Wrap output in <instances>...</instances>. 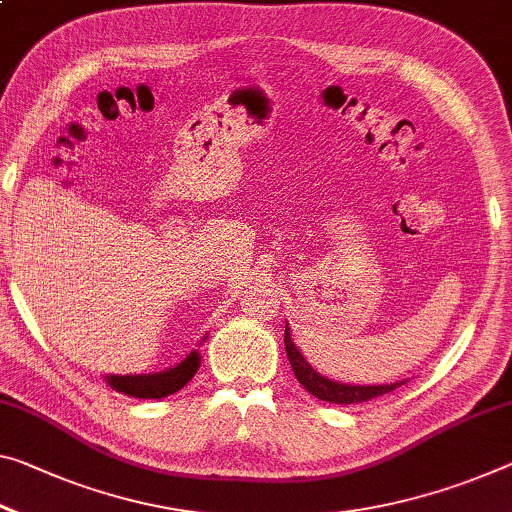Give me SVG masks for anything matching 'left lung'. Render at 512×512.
Wrapping results in <instances>:
<instances>
[{"mask_svg": "<svg viewBox=\"0 0 512 512\" xmlns=\"http://www.w3.org/2000/svg\"><path fill=\"white\" fill-rule=\"evenodd\" d=\"M285 351L291 369H294L298 383L303 385L307 392L316 399L328 401V403H339V405H351V403H362V401H371L376 396H383L394 392L396 387H401V383H392V385H346V383H337V380H330L326 376H321L319 371H314L307 360L300 355L296 344L291 342V330L289 323L285 326Z\"/></svg>", "mask_w": 512, "mask_h": 512, "instance_id": "8db88e82", "label": "left lung"}]
</instances>
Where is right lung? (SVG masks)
Listing matches in <instances>:
<instances>
[{"label":"right lung","instance_id":"right-lung-1","mask_svg":"<svg viewBox=\"0 0 512 512\" xmlns=\"http://www.w3.org/2000/svg\"><path fill=\"white\" fill-rule=\"evenodd\" d=\"M200 367V355L193 351L173 369L159 373H141V376H107V383L120 394L134 399H164L189 383Z\"/></svg>","mask_w":512,"mask_h":512}]
</instances>
